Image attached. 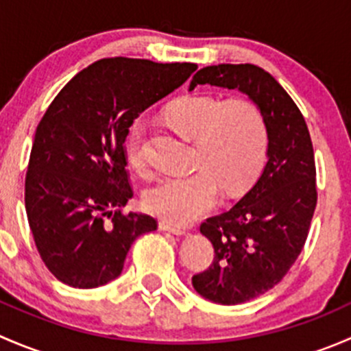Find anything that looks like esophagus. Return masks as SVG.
<instances>
[{"label":"esophagus","mask_w":351,"mask_h":351,"mask_svg":"<svg viewBox=\"0 0 351 351\" xmlns=\"http://www.w3.org/2000/svg\"><path fill=\"white\" fill-rule=\"evenodd\" d=\"M159 229H161V231H169V232H173V234H176V236L186 234V228H183V226L171 224V222H168V221L159 222Z\"/></svg>","instance_id":"1"}]
</instances>
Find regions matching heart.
<instances>
[{
  "instance_id": "obj_1",
  "label": "heart",
  "mask_w": 351,
  "mask_h": 351,
  "mask_svg": "<svg viewBox=\"0 0 351 351\" xmlns=\"http://www.w3.org/2000/svg\"><path fill=\"white\" fill-rule=\"evenodd\" d=\"M169 125L195 143V165L186 175L165 176L144 195L151 214L186 224L210 210L219 185L229 193L247 189L265 165L268 127L256 104L244 98L221 100L210 95H189L166 110ZM127 161L143 168V127L134 123L125 137Z\"/></svg>"
}]
</instances>
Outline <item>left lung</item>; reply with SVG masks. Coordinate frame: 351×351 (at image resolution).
<instances>
[{
    "label": "left lung",
    "mask_w": 351,
    "mask_h": 351,
    "mask_svg": "<svg viewBox=\"0 0 351 351\" xmlns=\"http://www.w3.org/2000/svg\"><path fill=\"white\" fill-rule=\"evenodd\" d=\"M197 84L241 91L260 107L268 127L260 178L232 208L200 226L215 256L193 275V289L212 302L234 306L274 289L302 251L317 200L313 143L300 110L261 67H202L189 90Z\"/></svg>",
    "instance_id": "1"
}]
</instances>
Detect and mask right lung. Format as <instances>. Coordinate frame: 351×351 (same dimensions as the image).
Segmentation results:
<instances>
[{
  "label": "right lung",
  "mask_w": 351,
  "mask_h": 351,
  "mask_svg": "<svg viewBox=\"0 0 351 351\" xmlns=\"http://www.w3.org/2000/svg\"><path fill=\"white\" fill-rule=\"evenodd\" d=\"M195 69L192 62L101 59L49 105L35 130L25 208L40 258L62 284L95 289L115 280L136 238L156 231L151 215L120 212L134 195L123 143L134 120Z\"/></svg>",
  "instance_id": "1"
}]
</instances>
